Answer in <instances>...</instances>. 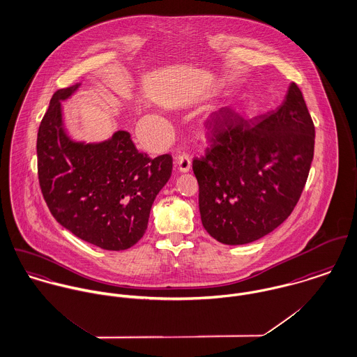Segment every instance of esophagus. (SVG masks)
<instances>
[{"mask_svg": "<svg viewBox=\"0 0 357 357\" xmlns=\"http://www.w3.org/2000/svg\"><path fill=\"white\" fill-rule=\"evenodd\" d=\"M175 162H176L178 169L181 172H189L190 168H192V159H190V156L188 153L178 155L176 159H175Z\"/></svg>", "mask_w": 357, "mask_h": 357, "instance_id": "esophagus-1", "label": "esophagus"}]
</instances>
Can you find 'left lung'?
Returning <instances> with one entry per match:
<instances>
[{
  "instance_id": "obj_1",
  "label": "left lung",
  "mask_w": 357,
  "mask_h": 357,
  "mask_svg": "<svg viewBox=\"0 0 357 357\" xmlns=\"http://www.w3.org/2000/svg\"><path fill=\"white\" fill-rule=\"evenodd\" d=\"M212 120L211 146L193 160L201 222L222 243H249L275 230L298 202L315 126L296 83L275 111L246 120L222 108Z\"/></svg>"
}]
</instances>
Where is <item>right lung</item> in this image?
<instances>
[{"mask_svg":"<svg viewBox=\"0 0 357 357\" xmlns=\"http://www.w3.org/2000/svg\"><path fill=\"white\" fill-rule=\"evenodd\" d=\"M80 83L57 90L40 121L38 179L53 218L74 236L105 250H124L144 237L151 208L168 182L172 158L151 159L119 130L102 142L74 141L61 101Z\"/></svg>","mask_w":357,"mask_h":357,"instance_id":"add662e5","label":"right lung"}]
</instances>
